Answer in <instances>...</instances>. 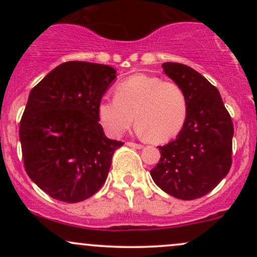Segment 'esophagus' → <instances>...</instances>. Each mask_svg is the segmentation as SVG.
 Returning a JSON list of instances; mask_svg holds the SVG:
<instances>
[{
	"label": "esophagus",
	"mask_w": 257,
	"mask_h": 257,
	"mask_svg": "<svg viewBox=\"0 0 257 257\" xmlns=\"http://www.w3.org/2000/svg\"><path fill=\"white\" fill-rule=\"evenodd\" d=\"M126 146L129 147H133V149H143V145H140V144H135V143H126Z\"/></svg>",
	"instance_id": "esophagus-1"
}]
</instances>
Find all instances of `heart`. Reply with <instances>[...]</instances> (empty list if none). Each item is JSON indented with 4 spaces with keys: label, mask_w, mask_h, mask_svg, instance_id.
Masks as SVG:
<instances>
[{
    "label": "heart",
    "mask_w": 257,
    "mask_h": 257,
    "mask_svg": "<svg viewBox=\"0 0 257 257\" xmlns=\"http://www.w3.org/2000/svg\"><path fill=\"white\" fill-rule=\"evenodd\" d=\"M116 98H104L98 105V116L107 134L120 137L138 124L139 134L152 143H166L184 128L188 102L184 89L172 81L156 76H131L117 84Z\"/></svg>",
    "instance_id": "1"
}]
</instances>
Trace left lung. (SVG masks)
<instances>
[{
  "label": "left lung",
  "mask_w": 257,
  "mask_h": 257,
  "mask_svg": "<svg viewBox=\"0 0 257 257\" xmlns=\"http://www.w3.org/2000/svg\"><path fill=\"white\" fill-rule=\"evenodd\" d=\"M162 67L184 89L188 114L175 140L158 146L161 159L151 176L170 196L197 199L214 190L231 169L233 123L219 90L199 72L178 63Z\"/></svg>",
  "instance_id": "1"
}]
</instances>
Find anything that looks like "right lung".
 <instances>
[{
  "mask_svg": "<svg viewBox=\"0 0 257 257\" xmlns=\"http://www.w3.org/2000/svg\"><path fill=\"white\" fill-rule=\"evenodd\" d=\"M108 65L67 61L30 91L19 138L29 178L52 198L77 203L104 185L123 145L106 138L98 105L116 78Z\"/></svg>",
  "mask_w": 257,
  "mask_h": 257,
  "instance_id": "obj_1",
  "label": "right lung"
}]
</instances>
